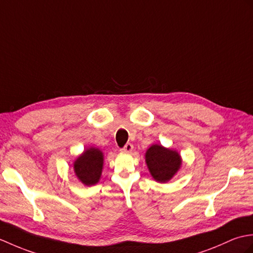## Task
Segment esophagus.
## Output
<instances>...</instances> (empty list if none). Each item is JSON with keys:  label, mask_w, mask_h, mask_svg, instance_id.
Returning a JSON list of instances; mask_svg holds the SVG:
<instances>
[{"label": "esophagus", "mask_w": 253, "mask_h": 253, "mask_svg": "<svg viewBox=\"0 0 253 253\" xmlns=\"http://www.w3.org/2000/svg\"><path fill=\"white\" fill-rule=\"evenodd\" d=\"M132 150H133V145L131 143L126 144L125 147L122 148V151H125V153H131Z\"/></svg>", "instance_id": "34e87169"}]
</instances>
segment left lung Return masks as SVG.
Listing matches in <instances>:
<instances>
[{"instance_id": "8db88e82", "label": "left lung", "mask_w": 253, "mask_h": 253, "mask_svg": "<svg viewBox=\"0 0 253 253\" xmlns=\"http://www.w3.org/2000/svg\"><path fill=\"white\" fill-rule=\"evenodd\" d=\"M146 165L151 176L159 183H167L175 175L182 165V158L176 150L151 145L145 154Z\"/></svg>"}]
</instances>
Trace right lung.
<instances>
[{
	"label": "right lung",
	"instance_id": "obj_1",
	"mask_svg": "<svg viewBox=\"0 0 253 253\" xmlns=\"http://www.w3.org/2000/svg\"><path fill=\"white\" fill-rule=\"evenodd\" d=\"M104 165V155L102 150L89 147L78 157L74 164V170L77 177L86 185L92 186L98 183L102 175Z\"/></svg>",
	"mask_w": 253,
	"mask_h": 253
}]
</instances>
